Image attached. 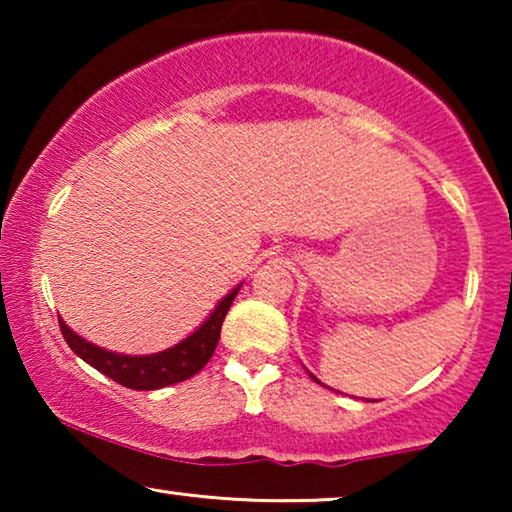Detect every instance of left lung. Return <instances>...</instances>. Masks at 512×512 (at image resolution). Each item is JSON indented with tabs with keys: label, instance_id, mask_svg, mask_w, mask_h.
Returning <instances> with one entry per match:
<instances>
[{
	"label": "left lung",
	"instance_id": "left-lung-1",
	"mask_svg": "<svg viewBox=\"0 0 512 512\" xmlns=\"http://www.w3.org/2000/svg\"><path fill=\"white\" fill-rule=\"evenodd\" d=\"M310 377H312V380H317V377H314V375H310ZM317 382H319V380H317Z\"/></svg>",
	"mask_w": 512,
	"mask_h": 512
}]
</instances>
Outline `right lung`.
Returning <instances> with one entry per match:
<instances>
[{
    "label": "right lung",
    "mask_w": 512,
    "mask_h": 512,
    "mask_svg": "<svg viewBox=\"0 0 512 512\" xmlns=\"http://www.w3.org/2000/svg\"><path fill=\"white\" fill-rule=\"evenodd\" d=\"M240 286L242 284H237L228 296L221 298V303L214 307V312L209 314L207 321L198 328V331H193L186 340H181L179 345H174L158 354L128 356V354L107 352V349L97 347L93 342L83 340L81 335H76L62 319H60V331L65 335L67 345L72 347V352L76 356H81L83 361L90 363L95 370H100L102 375L111 377L114 382L137 391L163 389V387H170V384L188 380V377L200 373V370L207 366V361L212 359L216 345H219L223 319H226V314L230 310V305H233Z\"/></svg>",
    "instance_id": "obj_1"
}]
</instances>
